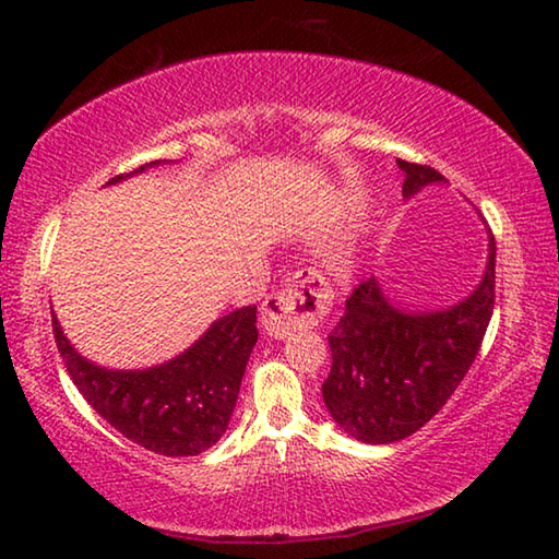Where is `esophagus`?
Listing matches in <instances>:
<instances>
[{
  "instance_id": "esophagus-1",
  "label": "esophagus",
  "mask_w": 559,
  "mask_h": 559,
  "mask_svg": "<svg viewBox=\"0 0 559 559\" xmlns=\"http://www.w3.org/2000/svg\"><path fill=\"white\" fill-rule=\"evenodd\" d=\"M333 306V290L318 271L293 273L286 288L273 293L261 306V323L271 337L283 340L302 328H313Z\"/></svg>"
}]
</instances>
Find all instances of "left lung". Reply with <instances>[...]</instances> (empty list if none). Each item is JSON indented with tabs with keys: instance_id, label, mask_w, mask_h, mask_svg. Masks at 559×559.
I'll list each match as a JSON object with an SVG mask.
<instances>
[{
	"instance_id": "left-lung-1",
	"label": "left lung",
	"mask_w": 559,
	"mask_h": 559,
	"mask_svg": "<svg viewBox=\"0 0 559 559\" xmlns=\"http://www.w3.org/2000/svg\"><path fill=\"white\" fill-rule=\"evenodd\" d=\"M406 200L443 182L429 165L396 159ZM496 302V239L488 241L484 281L466 300L443 310H402L377 278L349 293L345 316L328 335L333 367L323 400L349 437L392 443L419 431L451 400L476 359Z\"/></svg>"
}]
</instances>
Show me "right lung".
<instances>
[{
	"mask_svg": "<svg viewBox=\"0 0 559 559\" xmlns=\"http://www.w3.org/2000/svg\"><path fill=\"white\" fill-rule=\"evenodd\" d=\"M159 165H140L108 185ZM53 323L56 347L73 384L122 437L163 456H197L222 439L241 377L259 340L257 306L224 316L182 355L150 370H106L75 353Z\"/></svg>",
	"mask_w": 559,
	"mask_h": 559,
	"instance_id": "obj_1",
	"label": "right lung"
}]
</instances>
